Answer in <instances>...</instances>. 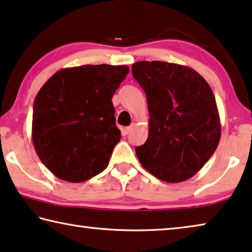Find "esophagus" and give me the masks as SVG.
<instances>
[{
    "mask_svg": "<svg viewBox=\"0 0 252 252\" xmlns=\"http://www.w3.org/2000/svg\"><path fill=\"white\" fill-rule=\"evenodd\" d=\"M133 129H134V124H133V125L128 126V127H126L125 130H124V131H125V134H126V135H128V134H130V133H131V130H133Z\"/></svg>",
    "mask_w": 252,
    "mask_h": 252,
    "instance_id": "esophagus-1",
    "label": "esophagus"
}]
</instances>
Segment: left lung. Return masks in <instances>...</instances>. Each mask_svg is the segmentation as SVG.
Instances as JSON below:
<instances>
[{
	"instance_id": "1",
	"label": "left lung",
	"mask_w": 252,
	"mask_h": 252,
	"mask_svg": "<svg viewBox=\"0 0 252 252\" xmlns=\"http://www.w3.org/2000/svg\"><path fill=\"white\" fill-rule=\"evenodd\" d=\"M134 79L146 94L149 137L135 149L143 168L166 183H181L203 168L220 138L215 96L191 67L160 61L136 62Z\"/></svg>"
}]
</instances>
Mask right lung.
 I'll return each mask as SVG.
<instances>
[{
    "mask_svg": "<svg viewBox=\"0 0 252 252\" xmlns=\"http://www.w3.org/2000/svg\"><path fill=\"white\" fill-rule=\"evenodd\" d=\"M128 72L126 65L62 68L41 87L32 137L38 157L57 178L82 183L107 168L122 137L111 98Z\"/></svg>",
    "mask_w": 252,
    "mask_h": 252,
    "instance_id": "add662e5",
    "label": "right lung"
}]
</instances>
